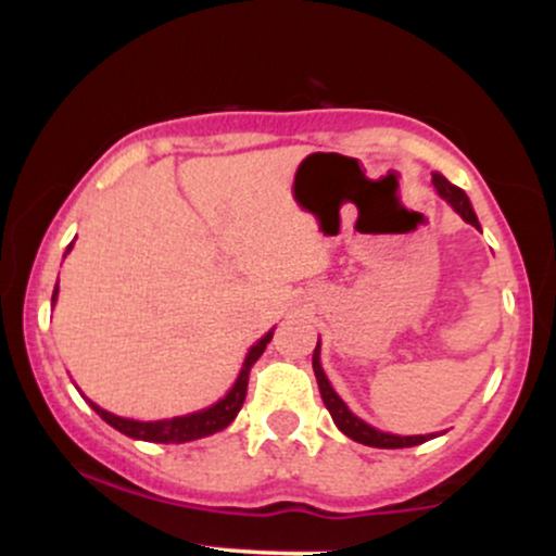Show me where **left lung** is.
Listing matches in <instances>:
<instances>
[{"label": "left lung", "instance_id": "left-lung-1", "mask_svg": "<svg viewBox=\"0 0 556 556\" xmlns=\"http://www.w3.org/2000/svg\"><path fill=\"white\" fill-rule=\"evenodd\" d=\"M431 182H433V188H437V193L442 195L444 201L450 203V206L455 208V212L460 214L465 222H468V225L481 229L473 206H470V201H468V195H465L457 185H452L444 175H437V172H433ZM318 350H321V344H316V350H314V374L318 381V392H321L324 405H327L331 418H334L337 429H340L344 437H350L353 442H361L366 446H379V450H402V446H416V444L429 442V439L433 437V433H426V437H394V433H384V431L374 429V426H368L366 420L353 416V413H350V407L340 400V394L331 389L327 374H324V368H321V361H318V355H321Z\"/></svg>", "mask_w": 556, "mask_h": 556}]
</instances>
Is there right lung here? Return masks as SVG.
<instances>
[{"mask_svg":"<svg viewBox=\"0 0 556 556\" xmlns=\"http://www.w3.org/2000/svg\"><path fill=\"white\" fill-rule=\"evenodd\" d=\"M73 248V245H70ZM67 248V251H70ZM56 292H60V285L54 287V295H52V305L56 300ZM271 334H264L261 340L248 350L245 363H242L238 381H235L232 389L222 397L216 405L206 407V410H198L190 413V416H180V418H169V420H132V418H119L114 413L104 410L99 407L96 402H91V407L99 413L112 429H117L119 433L130 439H140V442H156V444H182V442H193V439H203V437H212V433L227 429L232 424L235 416L240 413L242 402H245V392H248V376H251V366L261 358V353L266 350V344L271 342Z\"/></svg>","mask_w":556,"mask_h":556,"instance_id":"obj_1","label":"right lung"}]
</instances>
